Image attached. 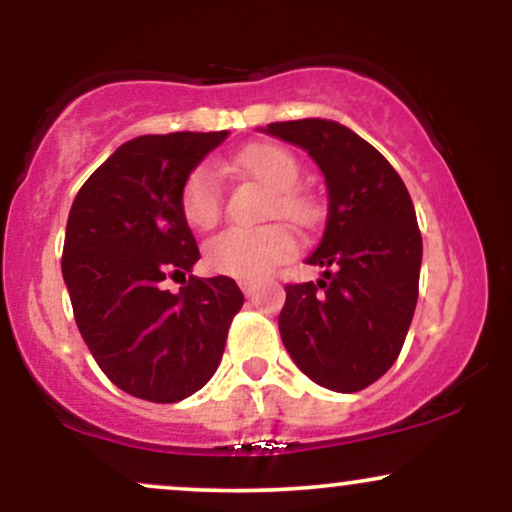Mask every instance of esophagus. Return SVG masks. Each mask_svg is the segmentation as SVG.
Segmentation results:
<instances>
[{"label":"esophagus","instance_id":"1","mask_svg":"<svg viewBox=\"0 0 512 512\" xmlns=\"http://www.w3.org/2000/svg\"><path fill=\"white\" fill-rule=\"evenodd\" d=\"M238 284H240V289H243L245 296H252V293L257 291V281H252V279H240Z\"/></svg>","mask_w":512,"mask_h":512}]
</instances>
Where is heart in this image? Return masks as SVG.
<instances>
[{
    "label": "heart",
    "mask_w": 512,
    "mask_h": 512,
    "mask_svg": "<svg viewBox=\"0 0 512 512\" xmlns=\"http://www.w3.org/2000/svg\"><path fill=\"white\" fill-rule=\"evenodd\" d=\"M233 166L252 180L269 187L264 214L281 216L293 226L305 228L315 221V199L296 185L301 166L289 149L279 144L257 142L245 146L233 158ZM180 209L192 228L207 231L221 219L223 187L219 173L202 163L187 173L180 187ZM296 238L284 223L257 228H226L204 245V260L214 272L236 279H262L272 269L291 260Z\"/></svg>",
    "instance_id": "b5f03b06"
}]
</instances>
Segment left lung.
I'll return each mask as SVG.
<instances>
[{
	"label": "left lung",
	"mask_w": 512,
	"mask_h": 512,
	"mask_svg": "<svg viewBox=\"0 0 512 512\" xmlns=\"http://www.w3.org/2000/svg\"><path fill=\"white\" fill-rule=\"evenodd\" d=\"M267 132L308 151L330 195L308 257L325 274L286 284L281 342L317 385L358 392L397 361L414 317L424 252L414 204L387 158L339 122H272Z\"/></svg>",
	"instance_id": "left-lung-1"
}]
</instances>
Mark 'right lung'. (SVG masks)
Listing matches in <instances>:
<instances>
[{
  "mask_svg": "<svg viewBox=\"0 0 512 512\" xmlns=\"http://www.w3.org/2000/svg\"><path fill=\"white\" fill-rule=\"evenodd\" d=\"M226 137L132 139L93 170L69 211L62 276L76 327L110 383L146 402H180L202 390L243 308L231 276L185 279L199 248L182 216L180 187ZM175 275L183 286L170 294L165 279Z\"/></svg>",
  "mask_w": 512,
  "mask_h": 512,
  "instance_id": "right-lung-1",
  "label": "right lung"
}]
</instances>
